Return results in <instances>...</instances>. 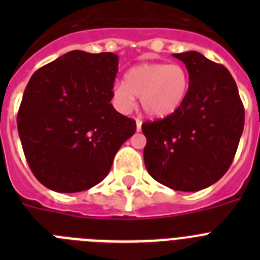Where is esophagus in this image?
<instances>
[{"label": "esophagus", "mask_w": 260, "mask_h": 260, "mask_svg": "<svg viewBox=\"0 0 260 260\" xmlns=\"http://www.w3.org/2000/svg\"><path fill=\"white\" fill-rule=\"evenodd\" d=\"M142 130V121L141 119H137V132H141Z\"/></svg>", "instance_id": "1"}]
</instances>
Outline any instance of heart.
<instances>
[{"instance_id": "heart-1", "label": "heart", "mask_w": 260, "mask_h": 260, "mask_svg": "<svg viewBox=\"0 0 260 260\" xmlns=\"http://www.w3.org/2000/svg\"><path fill=\"white\" fill-rule=\"evenodd\" d=\"M189 92V74L181 65L141 63L128 69L125 82L114 83L112 96L121 112H128L141 99L142 108L152 118H167L182 107Z\"/></svg>"}]
</instances>
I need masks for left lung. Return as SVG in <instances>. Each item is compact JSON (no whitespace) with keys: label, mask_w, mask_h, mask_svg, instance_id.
Returning <instances> with one entry per match:
<instances>
[{"label":"left lung","mask_w":260,"mask_h":260,"mask_svg":"<svg viewBox=\"0 0 260 260\" xmlns=\"http://www.w3.org/2000/svg\"><path fill=\"white\" fill-rule=\"evenodd\" d=\"M173 57L187 69L189 92L176 113L142 125L144 164L157 182L177 191H199L231 167L245 110L228 69L194 50Z\"/></svg>","instance_id":"1"}]
</instances>
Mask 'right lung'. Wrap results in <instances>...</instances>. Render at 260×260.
I'll return each mask as SVG.
<instances>
[{
  "instance_id": "obj_1",
  "label": "right lung",
  "mask_w": 260,
  "mask_h": 260,
  "mask_svg": "<svg viewBox=\"0 0 260 260\" xmlns=\"http://www.w3.org/2000/svg\"><path fill=\"white\" fill-rule=\"evenodd\" d=\"M114 53L71 50L39 69L23 93L18 133L32 173L57 192L102 182L135 121L110 104Z\"/></svg>"
}]
</instances>
